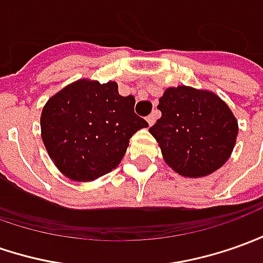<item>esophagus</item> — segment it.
Listing matches in <instances>:
<instances>
[{
    "label": "esophagus",
    "mask_w": 263,
    "mask_h": 263,
    "mask_svg": "<svg viewBox=\"0 0 263 263\" xmlns=\"http://www.w3.org/2000/svg\"><path fill=\"white\" fill-rule=\"evenodd\" d=\"M155 119H157V115H155V112H153L151 115H148V117H146V122H148V125L151 126V125L155 122Z\"/></svg>",
    "instance_id": "esophagus-1"
}]
</instances>
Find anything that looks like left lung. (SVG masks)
Listing matches in <instances>:
<instances>
[{"instance_id":"left-lung-1","label":"left lung","mask_w":263,"mask_h":263,"mask_svg":"<svg viewBox=\"0 0 263 263\" xmlns=\"http://www.w3.org/2000/svg\"><path fill=\"white\" fill-rule=\"evenodd\" d=\"M158 109L161 118L149 132L164 161L180 176L206 177L229 160L239 126L228 103L217 95L192 86L168 87Z\"/></svg>"}]
</instances>
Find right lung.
Masks as SVG:
<instances>
[{
	"mask_svg": "<svg viewBox=\"0 0 263 263\" xmlns=\"http://www.w3.org/2000/svg\"><path fill=\"white\" fill-rule=\"evenodd\" d=\"M135 98L117 82L80 79L59 90L40 117L43 144L59 171L73 181H93L117 168L129 138L146 128L134 112Z\"/></svg>",
	"mask_w": 263,
	"mask_h": 263,
	"instance_id": "add662e5",
	"label": "right lung"
}]
</instances>
